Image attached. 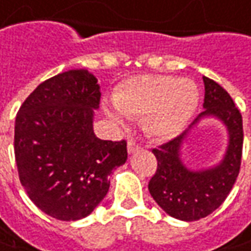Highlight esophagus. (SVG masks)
Wrapping results in <instances>:
<instances>
[{"label":"esophagus","mask_w":251,"mask_h":251,"mask_svg":"<svg viewBox=\"0 0 251 251\" xmlns=\"http://www.w3.org/2000/svg\"><path fill=\"white\" fill-rule=\"evenodd\" d=\"M139 150H140V146H139L137 143L133 142V140H129V142H127V152H129V154L137 152Z\"/></svg>","instance_id":"34e87169"}]
</instances>
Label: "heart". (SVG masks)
I'll list each match as a JSON object with an SVG mask.
<instances>
[{"label":"heart","mask_w":251,"mask_h":251,"mask_svg":"<svg viewBox=\"0 0 251 251\" xmlns=\"http://www.w3.org/2000/svg\"><path fill=\"white\" fill-rule=\"evenodd\" d=\"M199 100V87L193 80L143 75L119 84L114 94L115 105H107L105 114L119 126L126 125V118H146L147 132L155 139L168 140L185 129Z\"/></svg>","instance_id":"b5f03b06"}]
</instances>
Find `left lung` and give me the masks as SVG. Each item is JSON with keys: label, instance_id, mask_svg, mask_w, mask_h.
I'll return each instance as SVG.
<instances>
[{"label": "left lung", "instance_id": "obj_1", "mask_svg": "<svg viewBox=\"0 0 251 251\" xmlns=\"http://www.w3.org/2000/svg\"><path fill=\"white\" fill-rule=\"evenodd\" d=\"M204 111L176 139L152 152L158 161L149 183L150 195L168 215L180 221H197L215 211L228 197L240 169L243 147V122L239 109L226 91L208 77H203ZM205 119H215L227 130V147L218 163L210 167L189 169L181 150L190 133Z\"/></svg>", "mask_w": 251, "mask_h": 251}]
</instances>
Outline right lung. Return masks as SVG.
<instances>
[{"label":"right lung","mask_w":251,"mask_h":251,"mask_svg":"<svg viewBox=\"0 0 251 251\" xmlns=\"http://www.w3.org/2000/svg\"><path fill=\"white\" fill-rule=\"evenodd\" d=\"M100 84L87 69H71L36 87L15 121V158L33 203L61 221L87 217L107 196L109 174L127 160L126 142L93 130Z\"/></svg>","instance_id":"add662e5"}]
</instances>
